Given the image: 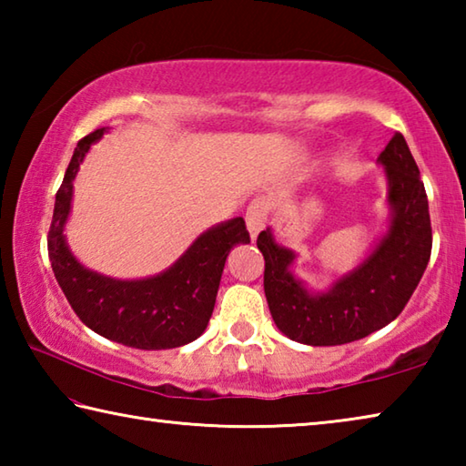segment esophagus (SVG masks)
I'll return each instance as SVG.
<instances>
[{
	"label": "esophagus",
	"mask_w": 466,
	"mask_h": 466,
	"mask_svg": "<svg viewBox=\"0 0 466 466\" xmlns=\"http://www.w3.org/2000/svg\"><path fill=\"white\" fill-rule=\"evenodd\" d=\"M267 218H269V203H267V199H263V197L252 199L247 208V228L252 240H255L257 234L267 226Z\"/></svg>",
	"instance_id": "obj_1"
}]
</instances>
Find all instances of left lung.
I'll use <instances>...</instances> for the list:
<instances>
[{
    "label": "left lung",
    "mask_w": 466,
    "mask_h": 466,
    "mask_svg": "<svg viewBox=\"0 0 466 466\" xmlns=\"http://www.w3.org/2000/svg\"><path fill=\"white\" fill-rule=\"evenodd\" d=\"M378 162L389 178L390 226L364 263L312 294L289 265L296 255L275 242L269 228L258 234L265 257V296L275 325L291 341L343 345L364 339L399 317L413 296L431 255L428 195L405 137L394 133Z\"/></svg>",
    "instance_id": "obj_1"
}]
</instances>
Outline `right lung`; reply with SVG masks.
Instances as JSON below:
<instances>
[{"label": "right lung", "mask_w": 466, "mask_h": 466, "mask_svg": "<svg viewBox=\"0 0 466 466\" xmlns=\"http://www.w3.org/2000/svg\"><path fill=\"white\" fill-rule=\"evenodd\" d=\"M106 127L77 141L55 195L49 228L51 267L69 306L94 333L136 350H172L195 341L211 319L226 258L236 244L250 242L242 218L209 228L167 271L147 279H113L86 269L67 248L66 228L74 178L94 141Z\"/></svg>", "instance_id": "add662e5"}]
</instances>
